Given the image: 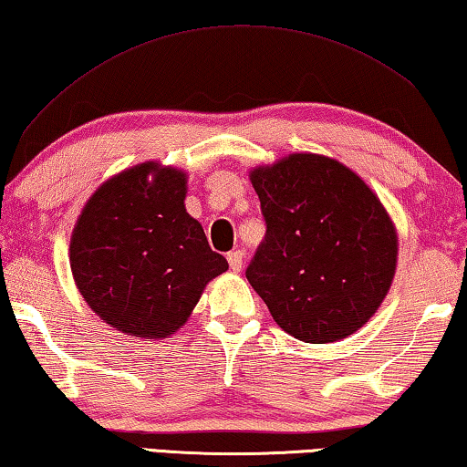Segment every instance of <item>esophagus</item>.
Masks as SVG:
<instances>
[{"instance_id":"esophagus-1","label":"esophagus","mask_w":467,"mask_h":467,"mask_svg":"<svg viewBox=\"0 0 467 467\" xmlns=\"http://www.w3.org/2000/svg\"><path fill=\"white\" fill-rule=\"evenodd\" d=\"M227 263L229 267L234 271H240L242 265H244V253L242 250H232V253H227Z\"/></svg>"}]
</instances>
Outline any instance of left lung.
<instances>
[{
	"label": "left lung",
	"mask_w": 467,
	"mask_h": 467,
	"mask_svg": "<svg viewBox=\"0 0 467 467\" xmlns=\"http://www.w3.org/2000/svg\"><path fill=\"white\" fill-rule=\"evenodd\" d=\"M263 242L246 277L294 338H347L378 311L397 267V234L353 171L317 154L254 169Z\"/></svg>",
	"instance_id": "obj_1"
}]
</instances>
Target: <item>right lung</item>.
<instances>
[{
	"label": "right lung",
	"mask_w": 467,
	"mask_h": 467,
	"mask_svg": "<svg viewBox=\"0 0 467 467\" xmlns=\"http://www.w3.org/2000/svg\"><path fill=\"white\" fill-rule=\"evenodd\" d=\"M183 200L182 171L146 162L106 182L77 221L70 240L77 288L120 332L173 334L204 285L229 267Z\"/></svg>",
	"instance_id": "1"
}]
</instances>
